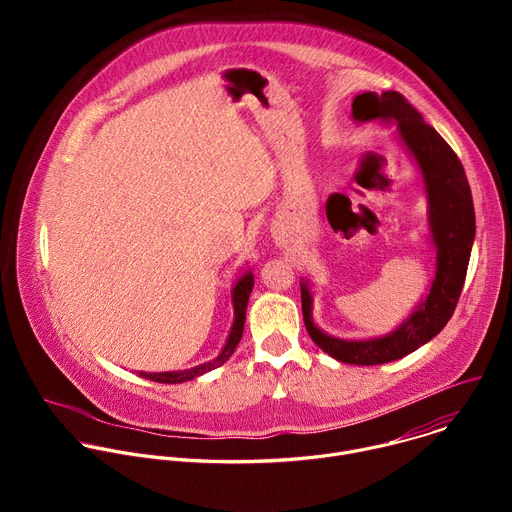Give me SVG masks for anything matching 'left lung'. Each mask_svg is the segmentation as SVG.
<instances>
[{
    "label": "left lung",
    "instance_id": "8db88e82",
    "mask_svg": "<svg viewBox=\"0 0 512 512\" xmlns=\"http://www.w3.org/2000/svg\"><path fill=\"white\" fill-rule=\"evenodd\" d=\"M352 119L356 123H397V137L405 145L423 180L429 237L435 249V277L427 296L405 322L379 338L346 340L320 330L312 318L314 296L310 281H300L304 324L312 340L340 362L373 367V364L391 362L411 354L435 334H440L448 324L466 279L476 235V216L462 162L446 139L423 121L421 113L409 105L401 93L383 91L381 95H356L352 101Z\"/></svg>",
    "mask_w": 512,
    "mask_h": 512
}]
</instances>
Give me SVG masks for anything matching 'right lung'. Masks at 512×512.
Returning a JSON list of instances; mask_svg holds the SVG:
<instances>
[{
	"label": "right lung",
	"mask_w": 512,
	"mask_h": 512,
	"mask_svg": "<svg viewBox=\"0 0 512 512\" xmlns=\"http://www.w3.org/2000/svg\"><path fill=\"white\" fill-rule=\"evenodd\" d=\"M253 273L251 271H245L241 275V279L235 283L233 287V310H235V320H233V326H231V332H229V338H227V344L223 346L221 354H218L216 358H212L210 362H204V364H198V367L194 369H186V371H168V373H139V377L143 379H150V381H156V383H168V385H176V383H184V381H192L216 367H221L223 362H227L231 358V354L235 352L237 344L241 342V336H243V328H245V314H247V304H249V296L253 291Z\"/></svg>",
	"instance_id": "obj_1"
}]
</instances>
